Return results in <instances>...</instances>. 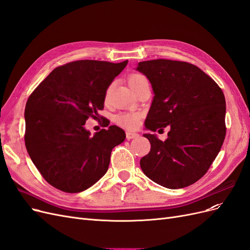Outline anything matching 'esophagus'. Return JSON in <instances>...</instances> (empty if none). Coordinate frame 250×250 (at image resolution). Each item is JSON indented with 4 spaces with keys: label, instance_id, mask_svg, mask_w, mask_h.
Instances as JSON below:
<instances>
[{
    "label": "esophagus",
    "instance_id": "obj_1",
    "mask_svg": "<svg viewBox=\"0 0 250 250\" xmlns=\"http://www.w3.org/2000/svg\"><path fill=\"white\" fill-rule=\"evenodd\" d=\"M139 137V133L137 132H132V131H127L126 132V138L127 140H131V139H135Z\"/></svg>",
    "mask_w": 250,
    "mask_h": 250
}]
</instances>
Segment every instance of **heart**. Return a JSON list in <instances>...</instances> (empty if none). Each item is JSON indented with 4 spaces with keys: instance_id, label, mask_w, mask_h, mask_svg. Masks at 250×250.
I'll use <instances>...</instances> for the list:
<instances>
[{
    "instance_id": "1",
    "label": "heart",
    "mask_w": 250,
    "mask_h": 250,
    "mask_svg": "<svg viewBox=\"0 0 250 250\" xmlns=\"http://www.w3.org/2000/svg\"><path fill=\"white\" fill-rule=\"evenodd\" d=\"M148 82L146 77L142 74L133 73L128 77V83L132 89L138 87L141 83ZM141 121V113L138 111H125L120 112L115 117V122L123 128H126L128 130L137 129L140 125Z\"/></svg>"
}]
</instances>
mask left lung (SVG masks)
Listing matches in <instances>:
<instances>
[{
	"label": "left lung",
	"instance_id": "left-lung-1",
	"mask_svg": "<svg viewBox=\"0 0 250 250\" xmlns=\"http://www.w3.org/2000/svg\"><path fill=\"white\" fill-rule=\"evenodd\" d=\"M154 98L145 126L151 131L169 126L168 139L146 133L151 144L141 168L154 183L168 188L191 186L208 172L225 139V98L222 89L198 66L186 62L154 59L139 62Z\"/></svg>",
	"mask_w": 250,
	"mask_h": 250
}]
</instances>
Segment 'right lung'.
Wrapping results in <instances>:
<instances>
[{
	"label": "right lung",
	"mask_w": 250,
	"mask_h": 250,
	"mask_svg": "<svg viewBox=\"0 0 250 250\" xmlns=\"http://www.w3.org/2000/svg\"><path fill=\"white\" fill-rule=\"evenodd\" d=\"M128 60L112 63L77 60L60 65L28 98L25 144L47 183L65 193H79L106 173L111 150L123 143V129L111 125L94 135L83 126L99 117L106 90Z\"/></svg>",
	"instance_id": "add662e5"
}]
</instances>
